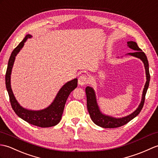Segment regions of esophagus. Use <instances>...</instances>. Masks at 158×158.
<instances>
[{
	"instance_id": "1",
	"label": "esophagus",
	"mask_w": 158,
	"mask_h": 158,
	"mask_svg": "<svg viewBox=\"0 0 158 158\" xmlns=\"http://www.w3.org/2000/svg\"><path fill=\"white\" fill-rule=\"evenodd\" d=\"M89 82V78L85 74H82L78 78V84L80 85H86Z\"/></svg>"
}]
</instances>
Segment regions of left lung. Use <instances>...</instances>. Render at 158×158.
Segmentation results:
<instances>
[{"instance_id": "1", "label": "left lung", "mask_w": 158, "mask_h": 158, "mask_svg": "<svg viewBox=\"0 0 158 158\" xmlns=\"http://www.w3.org/2000/svg\"><path fill=\"white\" fill-rule=\"evenodd\" d=\"M128 46L132 48V50L135 51L134 52H130L129 55L134 56L137 58L141 59L145 65V72H146V76H147V82L145 83V88L143 89V96L141 102L140 103L139 107L136 109L132 114H130L128 116H126L121 118H114L108 115H105L103 114H101L100 111L99 107L97 106L95 94L93 89L90 86H87L86 90V102H87V109H88L89 113L90 116V118L95 124L101 127L107 128H114L120 127L122 126H124L126 124H127L133 118H135L136 115L141 112L143 109V106H144L145 99V94L147 90L149 87V81H150V74L149 71V63L147 56L145 54L144 52H143L142 50L140 48L137 44L135 42L130 41L128 42Z\"/></svg>"}]
</instances>
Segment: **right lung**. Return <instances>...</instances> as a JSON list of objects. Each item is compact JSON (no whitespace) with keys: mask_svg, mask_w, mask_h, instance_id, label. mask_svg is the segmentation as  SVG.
<instances>
[{"mask_svg":"<svg viewBox=\"0 0 158 158\" xmlns=\"http://www.w3.org/2000/svg\"><path fill=\"white\" fill-rule=\"evenodd\" d=\"M30 37L31 35H26L23 40L17 45L16 48H14L10 56L5 75L6 88L8 91L10 103L13 110L19 118L28 122L29 124L36 126V127L42 128L54 127L60 122L66 101H67L69 94L77 87L78 80L76 78L73 79L63 86L62 88L59 90L53 102L51 103L49 107L43 110L31 111L26 110L20 106L13 95L11 87H10V73H11V69L15 56L19 52L21 48L23 47L24 43L26 40Z\"/></svg>","mask_w":158,"mask_h":158,"instance_id":"right-lung-1","label":"right lung"}]
</instances>
